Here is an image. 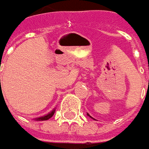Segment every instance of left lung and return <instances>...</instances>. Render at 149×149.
I'll return each instance as SVG.
<instances>
[{"mask_svg": "<svg viewBox=\"0 0 149 149\" xmlns=\"http://www.w3.org/2000/svg\"><path fill=\"white\" fill-rule=\"evenodd\" d=\"M87 115H88V116H90V117H91V116H90V115H89V114H87ZM91 118H93V117H91ZM93 119H94V118H93Z\"/></svg>", "mask_w": 149, "mask_h": 149, "instance_id": "8db88e82", "label": "left lung"}]
</instances>
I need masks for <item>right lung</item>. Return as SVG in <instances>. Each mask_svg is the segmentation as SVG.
Listing matches in <instances>:
<instances>
[{
    "label": "right lung",
    "instance_id": "obj_1",
    "mask_svg": "<svg viewBox=\"0 0 149 149\" xmlns=\"http://www.w3.org/2000/svg\"><path fill=\"white\" fill-rule=\"evenodd\" d=\"M1 81V79H0ZM54 112H55V109H54L51 112H49V114H47V115L43 116H41V117H38V118H36V120L37 121H45V120H49V118H51L53 116H54Z\"/></svg>",
    "mask_w": 149,
    "mask_h": 149
}]
</instances>
